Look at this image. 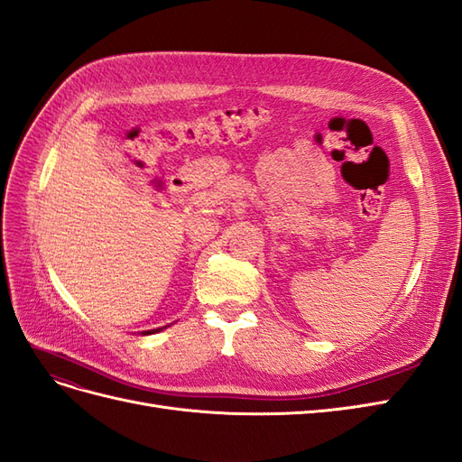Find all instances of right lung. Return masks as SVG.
I'll return each mask as SVG.
<instances>
[{"instance_id": "add662e5", "label": "right lung", "mask_w": 462, "mask_h": 462, "mask_svg": "<svg viewBox=\"0 0 462 462\" xmlns=\"http://www.w3.org/2000/svg\"><path fill=\"white\" fill-rule=\"evenodd\" d=\"M156 331H158V329H156ZM146 333H153V331H144V335H146Z\"/></svg>"}]
</instances>
